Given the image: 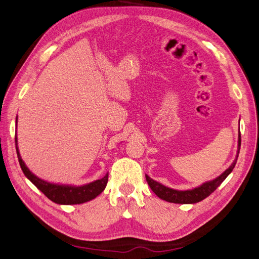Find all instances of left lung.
Here are the masks:
<instances>
[{
  "mask_svg": "<svg viewBox=\"0 0 259 259\" xmlns=\"http://www.w3.org/2000/svg\"><path fill=\"white\" fill-rule=\"evenodd\" d=\"M240 145H241V136H240V132H239L238 153H237L236 160L233 161L230 167H229L222 175L219 176V177H217L215 179L211 180V182L204 183L199 187L189 189V190H176L172 188L165 187L160 183L155 182V180L151 179L148 175H145L146 182H148L150 188L153 190V193H155V195H157V196L160 197L161 199H163V201H167L170 203H177V204H194V203L201 202L204 198L209 196V195H211L214 190H215L223 183V180L231 174L237 162L239 151H240Z\"/></svg>",
  "mask_w": 259,
  "mask_h": 259,
  "instance_id": "1",
  "label": "left lung"
}]
</instances>
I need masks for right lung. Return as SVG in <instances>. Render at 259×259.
I'll return each mask as SVG.
<instances>
[{"instance_id": "right-lung-1", "label": "right lung", "mask_w": 259, "mask_h": 259, "mask_svg": "<svg viewBox=\"0 0 259 259\" xmlns=\"http://www.w3.org/2000/svg\"><path fill=\"white\" fill-rule=\"evenodd\" d=\"M16 149L19 163H20V167L24 176H26V177L30 180L41 193H44V195H46V196L54 203L63 204V205H71V204H82L89 202L104 192L106 185L108 183V174H106L104 178L95 180V182L83 185V186H71V185H58L45 182V180L38 178L37 176L33 175L30 170L27 168V165L24 164L20 157V153H19L17 135Z\"/></svg>"}]
</instances>
